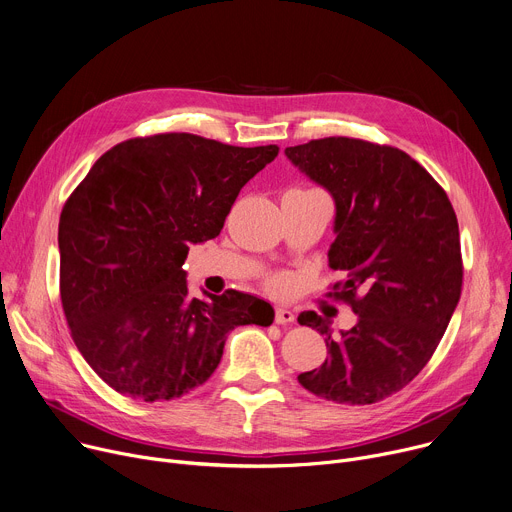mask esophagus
<instances>
[{"label": "esophagus", "mask_w": 512, "mask_h": 512, "mask_svg": "<svg viewBox=\"0 0 512 512\" xmlns=\"http://www.w3.org/2000/svg\"><path fill=\"white\" fill-rule=\"evenodd\" d=\"M274 322H277V324H291V322H295V313L287 307H277V313H274Z\"/></svg>", "instance_id": "1"}]
</instances>
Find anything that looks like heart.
Here are the masks:
<instances>
[{
    "instance_id": "b5f03b06",
    "label": "heart",
    "mask_w": 512,
    "mask_h": 512,
    "mask_svg": "<svg viewBox=\"0 0 512 512\" xmlns=\"http://www.w3.org/2000/svg\"><path fill=\"white\" fill-rule=\"evenodd\" d=\"M272 285H274V287H285V285H287V279H285V277H274V279H272Z\"/></svg>"
}]
</instances>
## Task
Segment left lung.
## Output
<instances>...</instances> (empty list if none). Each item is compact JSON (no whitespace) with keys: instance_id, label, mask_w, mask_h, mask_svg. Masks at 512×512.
<instances>
[{"instance_id":"left-lung-1","label":"left lung","mask_w":512,"mask_h":512,"mask_svg":"<svg viewBox=\"0 0 512 512\" xmlns=\"http://www.w3.org/2000/svg\"><path fill=\"white\" fill-rule=\"evenodd\" d=\"M285 155L336 203L334 285L359 320L332 336L316 311L297 322L326 334L328 359L301 373L316 396L350 406L381 402L406 387L437 350L461 297L459 225L447 192L391 145L326 137Z\"/></svg>"}]
</instances>
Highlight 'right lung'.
Returning a JSON list of instances; mask_svg holds the SVG:
<instances>
[{"instance_id":"right-lung-1","label":"right lung","mask_w":512,"mask_h":512,"mask_svg":"<svg viewBox=\"0 0 512 512\" xmlns=\"http://www.w3.org/2000/svg\"><path fill=\"white\" fill-rule=\"evenodd\" d=\"M277 155V145L190 133L137 137L71 192L59 219L61 303L77 350L121 396L180 398L213 375L227 332L272 324V305L248 293L190 297L182 264Z\"/></svg>"}]
</instances>
